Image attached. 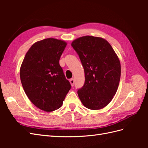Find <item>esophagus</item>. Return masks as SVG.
Segmentation results:
<instances>
[{"label": "esophagus", "instance_id": "34e87169", "mask_svg": "<svg viewBox=\"0 0 148 148\" xmlns=\"http://www.w3.org/2000/svg\"><path fill=\"white\" fill-rule=\"evenodd\" d=\"M70 84H71V86H74L75 81H74V79H73V78H71V79H70Z\"/></svg>", "mask_w": 148, "mask_h": 148}]
</instances>
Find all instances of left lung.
Wrapping results in <instances>:
<instances>
[{"instance_id": "8db88e82", "label": "left lung", "mask_w": 148, "mask_h": 148, "mask_svg": "<svg viewBox=\"0 0 148 148\" xmlns=\"http://www.w3.org/2000/svg\"><path fill=\"white\" fill-rule=\"evenodd\" d=\"M81 60L85 82L78 95L84 106L99 110L108 105L117 91L121 75L120 60L102 38L85 36L71 42Z\"/></svg>"}]
</instances>
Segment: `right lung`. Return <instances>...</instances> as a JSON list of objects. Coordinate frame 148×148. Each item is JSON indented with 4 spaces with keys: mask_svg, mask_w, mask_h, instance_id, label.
Segmentation results:
<instances>
[{
    "mask_svg": "<svg viewBox=\"0 0 148 148\" xmlns=\"http://www.w3.org/2000/svg\"><path fill=\"white\" fill-rule=\"evenodd\" d=\"M66 44L55 38L36 42L26 52L20 67V79L26 96L45 112L59 109L71 88L59 64Z\"/></svg>",
    "mask_w": 148,
    "mask_h": 148,
    "instance_id": "1",
    "label": "right lung"
}]
</instances>
